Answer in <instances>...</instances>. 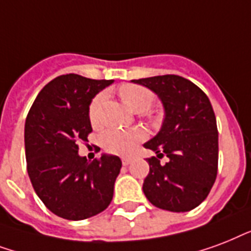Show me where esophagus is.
I'll use <instances>...</instances> for the list:
<instances>
[{
	"label": "esophagus",
	"instance_id": "34e87169",
	"mask_svg": "<svg viewBox=\"0 0 251 251\" xmlns=\"http://www.w3.org/2000/svg\"><path fill=\"white\" fill-rule=\"evenodd\" d=\"M132 161H133V158H131V157H123V158H122V164H123L124 166H128L129 164H132Z\"/></svg>",
	"mask_w": 251,
	"mask_h": 251
}]
</instances>
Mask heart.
<instances>
[{"mask_svg": "<svg viewBox=\"0 0 251 251\" xmlns=\"http://www.w3.org/2000/svg\"><path fill=\"white\" fill-rule=\"evenodd\" d=\"M119 95L123 103L135 112H144L153 103V95L151 91L137 85H124L119 89ZM106 95L103 93L95 95L89 107V118L94 127L100 124V107ZM144 139V132L140 128L132 129H110L102 136L104 149L114 154H129L136 144Z\"/></svg>", "mask_w": 251, "mask_h": 251, "instance_id": "b5f03b06", "label": "heart"}]
</instances>
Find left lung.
Returning a JSON list of instances; mask_svg holds the SVG:
<instances>
[{"label":"left lung","mask_w":251,"mask_h":251,"mask_svg":"<svg viewBox=\"0 0 251 251\" xmlns=\"http://www.w3.org/2000/svg\"><path fill=\"white\" fill-rule=\"evenodd\" d=\"M148 87L164 106V122L144 144L157 157L148 158L147 199L161 209L187 212L208 196L217 176L219 133L212 104L204 91L176 75L132 79ZM166 154L162 165L158 158Z\"/></svg>","instance_id":"1"}]
</instances>
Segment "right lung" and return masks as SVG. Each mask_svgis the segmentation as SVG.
Wrapping results in <instances>:
<instances>
[{
	"instance_id": "add662e5",
	"label": "right lung",
	"mask_w": 251,
	"mask_h": 251,
	"mask_svg": "<svg viewBox=\"0 0 251 251\" xmlns=\"http://www.w3.org/2000/svg\"><path fill=\"white\" fill-rule=\"evenodd\" d=\"M114 79L64 75L38 94L25 124L27 173L36 195L56 216L83 220L107 208L122 169L118 156L102 153L87 161L78 154L87 141L93 98Z\"/></svg>"
}]
</instances>
